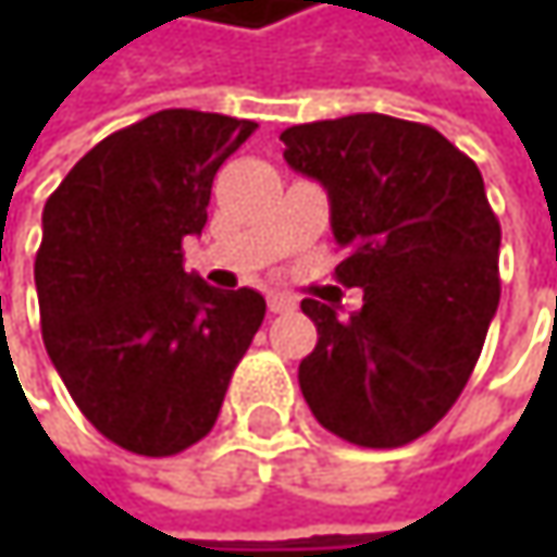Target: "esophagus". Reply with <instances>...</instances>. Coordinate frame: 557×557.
<instances>
[{
    "label": "esophagus",
    "mask_w": 557,
    "mask_h": 557,
    "mask_svg": "<svg viewBox=\"0 0 557 557\" xmlns=\"http://www.w3.org/2000/svg\"><path fill=\"white\" fill-rule=\"evenodd\" d=\"M268 306H271V312H293L296 299L286 296V293H268Z\"/></svg>",
    "instance_id": "obj_1"
}]
</instances>
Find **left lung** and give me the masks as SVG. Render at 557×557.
Listing matches in <instances>:
<instances>
[{"label":"left lung","mask_w":557,"mask_h":557,"mask_svg":"<svg viewBox=\"0 0 557 557\" xmlns=\"http://www.w3.org/2000/svg\"><path fill=\"white\" fill-rule=\"evenodd\" d=\"M286 164L329 189L345 261L364 289L348 319L302 299L319 342L299 389L329 432L361 448L425 435L461 396L500 302V222L478 164L422 122L377 112L293 125Z\"/></svg>","instance_id":"8db88e82"}]
</instances>
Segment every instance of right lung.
<instances>
[{
	"instance_id": "right-lung-1",
	"label": "right lung",
	"mask_w": 557,
	"mask_h": 557,
	"mask_svg": "<svg viewBox=\"0 0 557 557\" xmlns=\"http://www.w3.org/2000/svg\"><path fill=\"white\" fill-rule=\"evenodd\" d=\"M255 128L219 112H154L86 151L45 202V348L79 412L125 451L168 458L206 438L264 322L261 293L183 271L215 173Z\"/></svg>"
}]
</instances>
